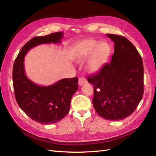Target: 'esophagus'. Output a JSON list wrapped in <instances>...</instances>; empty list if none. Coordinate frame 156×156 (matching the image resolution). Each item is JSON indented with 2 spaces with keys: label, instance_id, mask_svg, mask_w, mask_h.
Masks as SVG:
<instances>
[{
  "label": "esophagus",
  "instance_id": "1",
  "mask_svg": "<svg viewBox=\"0 0 156 156\" xmlns=\"http://www.w3.org/2000/svg\"><path fill=\"white\" fill-rule=\"evenodd\" d=\"M87 83V79L84 77H81L79 79V86H81L83 84H84V83Z\"/></svg>",
  "mask_w": 156,
  "mask_h": 156
}]
</instances>
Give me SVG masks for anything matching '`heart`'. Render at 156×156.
<instances>
[{
  "mask_svg": "<svg viewBox=\"0 0 156 156\" xmlns=\"http://www.w3.org/2000/svg\"><path fill=\"white\" fill-rule=\"evenodd\" d=\"M109 45L105 41H98L94 40H87L79 42L75 47V54L77 60L82 61L87 59L91 53L88 61V69L95 72L100 68L109 53Z\"/></svg>",
  "mask_w": 156,
  "mask_h": 156,
  "instance_id": "obj_1",
  "label": "heart"
}]
</instances>
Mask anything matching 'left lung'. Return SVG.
Here are the masks:
<instances>
[{"label": "left lung", "instance_id": "left-lung-1", "mask_svg": "<svg viewBox=\"0 0 156 156\" xmlns=\"http://www.w3.org/2000/svg\"><path fill=\"white\" fill-rule=\"evenodd\" d=\"M115 43L111 61L87 81L94 84L93 106L108 120H120L133 113L144 92V68L138 51L125 37L107 34Z\"/></svg>", "mask_w": 156, "mask_h": 156}]
</instances>
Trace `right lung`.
Wrapping results in <instances>:
<instances>
[{
	"label": "right lung",
	"mask_w": 156,
	"mask_h": 156,
	"mask_svg": "<svg viewBox=\"0 0 156 156\" xmlns=\"http://www.w3.org/2000/svg\"><path fill=\"white\" fill-rule=\"evenodd\" d=\"M64 33L58 32L33 37L23 47L13 67V84L18 105L30 119L42 124H55L69 111L70 102L78 90V78H65L49 86H40L26 76L24 58L34 47L60 44Z\"/></svg>",
	"instance_id": "obj_1"
}]
</instances>
